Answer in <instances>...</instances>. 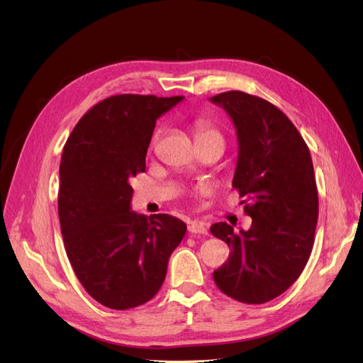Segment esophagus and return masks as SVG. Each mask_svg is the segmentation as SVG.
<instances>
[{
    "label": "esophagus",
    "instance_id": "34e87169",
    "mask_svg": "<svg viewBox=\"0 0 363 363\" xmlns=\"http://www.w3.org/2000/svg\"><path fill=\"white\" fill-rule=\"evenodd\" d=\"M188 230H189V233H192V235H207L206 224L200 223V221H192L188 225Z\"/></svg>",
    "mask_w": 363,
    "mask_h": 363
}]
</instances>
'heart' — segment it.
<instances>
[{"label": "heart", "mask_w": 363, "mask_h": 363, "mask_svg": "<svg viewBox=\"0 0 363 363\" xmlns=\"http://www.w3.org/2000/svg\"><path fill=\"white\" fill-rule=\"evenodd\" d=\"M195 131H196V140H203V139H208V138H221V136H219V133H218V130L206 119H199V121H196V123H195ZM160 133H162V128L159 127L155 131V135H152V138H151V145H150L151 148L156 147Z\"/></svg>", "instance_id": "heart-1"}]
</instances>
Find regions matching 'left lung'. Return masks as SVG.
Here are the masks:
<instances>
[{"label": "left lung", "mask_w": 363, "mask_h": 363, "mask_svg": "<svg viewBox=\"0 0 363 363\" xmlns=\"http://www.w3.org/2000/svg\"><path fill=\"white\" fill-rule=\"evenodd\" d=\"M211 101L236 127L233 188L252 218L247 232L235 233L227 223L211 227L232 250L213 280L233 300L262 304L286 291L311 257L318 221L312 157L291 119L263 98L230 91Z\"/></svg>", "instance_id": "1"}]
</instances>
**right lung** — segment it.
Segmentation results:
<instances>
[{
	"label": "right lung",
	"instance_id": "obj_1",
	"mask_svg": "<svg viewBox=\"0 0 363 363\" xmlns=\"http://www.w3.org/2000/svg\"><path fill=\"white\" fill-rule=\"evenodd\" d=\"M184 96L113 95L74 127L60 160L59 219L77 279L115 311L150 301L186 233L182 219L138 215L131 179L145 171L156 121Z\"/></svg>",
	"mask_w": 363,
	"mask_h": 363
}]
</instances>
